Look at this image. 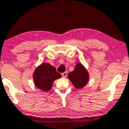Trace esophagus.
I'll list each match as a JSON object with an SVG mask.
<instances>
[{
  "label": "esophagus",
  "mask_w": 129,
  "mask_h": 129,
  "mask_svg": "<svg viewBox=\"0 0 129 129\" xmlns=\"http://www.w3.org/2000/svg\"><path fill=\"white\" fill-rule=\"evenodd\" d=\"M62 76L63 77H67V72H64L63 73H62Z\"/></svg>",
  "instance_id": "esophagus-1"
}]
</instances>
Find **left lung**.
Returning <instances> with one entry per match:
<instances>
[{
	"label": "left lung",
	"mask_w": 129,
	"mask_h": 129,
	"mask_svg": "<svg viewBox=\"0 0 129 129\" xmlns=\"http://www.w3.org/2000/svg\"><path fill=\"white\" fill-rule=\"evenodd\" d=\"M68 77L77 89H82L89 81V74L80 63H77L74 70L68 74Z\"/></svg>",
	"instance_id": "obj_1"
}]
</instances>
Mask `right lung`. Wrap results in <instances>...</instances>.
I'll list each match as a JSON object with an SVG mask.
<instances>
[{"instance_id": "obj_1", "label": "right lung", "mask_w": 129, "mask_h": 129, "mask_svg": "<svg viewBox=\"0 0 129 129\" xmlns=\"http://www.w3.org/2000/svg\"><path fill=\"white\" fill-rule=\"evenodd\" d=\"M61 77L54 67L45 62L37 67L33 74V79L38 89L47 92L51 89L55 80L59 79Z\"/></svg>"}]
</instances>
